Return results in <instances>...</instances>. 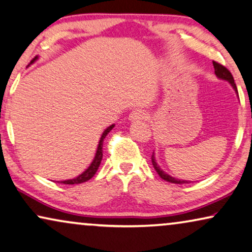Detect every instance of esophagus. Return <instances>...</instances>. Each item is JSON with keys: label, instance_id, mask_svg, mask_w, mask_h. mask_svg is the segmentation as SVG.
I'll use <instances>...</instances> for the list:
<instances>
[{"label": "esophagus", "instance_id": "obj_1", "mask_svg": "<svg viewBox=\"0 0 252 252\" xmlns=\"http://www.w3.org/2000/svg\"><path fill=\"white\" fill-rule=\"evenodd\" d=\"M147 118L148 114L143 109H134L129 115V120H131V121H139V120H146Z\"/></svg>", "mask_w": 252, "mask_h": 252}]
</instances>
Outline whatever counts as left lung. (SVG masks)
<instances>
[{
	"mask_svg": "<svg viewBox=\"0 0 252 252\" xmlns=\"http://www.w3.org/2000/svg\"><path fill=\"white\" fill-rule=\"evenodd\" d=\"M214 67H215V74L217 75L219 79H222V80H227L229 83L232 84V87L234 88V90L237 92V88H236V84L234 82V79H233V75L232 73L229 72V70L226 68L224 65H221V63H219L217 62H215L214 60ZM152 163H153V166L154 169L157 170V172L158 173V176L161 177L162 179H164L165 182H169V183H173V184H187V183H190V182H187V180H179V179H175L172 178V177H170L169 175H166L165 172H163L162 170L158 168V165L157 164V162H155V158H154V153L152 154Z\"/></svg>",
	"mask_w": 252,
	"mask_h": 252,
	"instance_id": "left-lung-1",
	"label": "left lung"
}]
</instances>
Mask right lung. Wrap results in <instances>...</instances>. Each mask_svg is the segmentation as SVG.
<instances>
[{"label":"right lung","instance_id":"obj_1","mask_svg":"<svg viewBox=\"0 0 252 252\" xmlns=\"http://www.w3.org/2000/svg\"><path fill=\"white\" fill-rule=\"evenodd\" d=\"M36 59V57L32 60L31 63H33L34 60ZM113 127H114V125H112L111 126H108L107 129L104 131V133H102V136L100 138V140H99V145H98V148H97V153H95V157H94V160L92 161V163L90 164L89 168H88L86 171H84L82 175H80L79 177H76V178L74 179H69V180H63L62 182V184H67V185H74V184H81V183H84V182H88V180L91 179L92 177L94 176V173L97 172V170L99 168V164H100L101 162V158H102V143H104V139L107 136V133L111 131Z\"/></svg>","mask_w":252,"mask_h":252}]
</instances>
